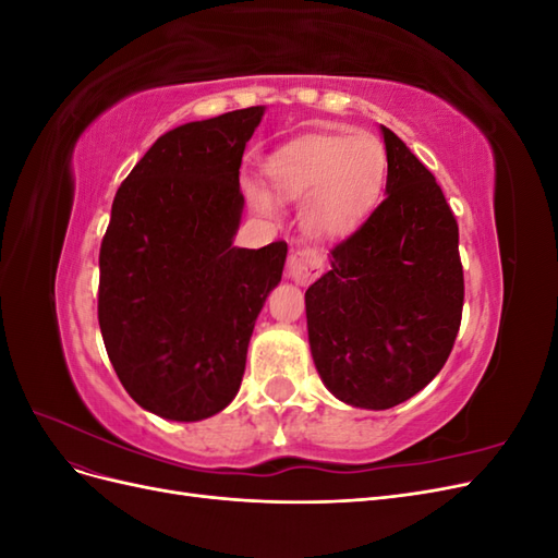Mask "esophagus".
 Masks as SVG:
<instances>
[{"label": "esophagus", "instance_id": "esophagus-1", "mask_svg": "<svg viewBox=\"0 0 558 558\" xmlns=\"http://www.w3.org/2000/svg\"><path fill=\"white\" fill-rule=\"evenodd\" d=\"M324 269V258L316 248H295L289 258V275L298 283H310Z\"/></svg>", "mask_w": 558, "mask_h": 558}]
</instances>
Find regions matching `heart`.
<instances>
[{
	"label": "heart",
	"mask_w": 558,
	"mask_h": 558,
	"mask_svg": "<svg viewBox=\"0 0 558 558\" xmlns=\"http://www.w3.org/2000/svg\"><path fill=\"white\" fill-rule=\"evenodd\" d=\"M265 172L275 191L302 199V223L314 238H342L373 211L386 183L388 158L375 134H310L269 158ZM260 214H275V199L248 189Z\"/></svg>",
	"instance_id": "obj_1"
}]
</instances>
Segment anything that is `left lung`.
I'll return each instance as SVG.
<instances>
[{
    "label": "left lung",
    "instance_id": "left-lung-1",
    "mask_svg": "<svg viewBox=\"0 0 558 558\" xmlns=\"http://www.w3.org/2000/svg\"><path fill=\"white\" fill-rule=\"evenodd\" d=\"M381 132L386 197L305 293L320 379L365 410L396 408L440 373L465 295L459 223L442 189L402 140Z\"/></svg>",
    "mask_w": 558,
    "mask_h": 558
}]
</instances>
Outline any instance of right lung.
<instances>
[{
    "label": "right lung",
    "mask_w": 558,
    "mask_h": 558,
    "mask_svg": "<svg viewBox=\"0 0 558 558\" xmlns=\"http://www.w3.org/2000/svg\"><path fill=\"white\" fill-rule=\"evenodd\" d=\"M263 111L162 134L113 197L99 246V330L130 398L162 418L228 408L263 302L281 281L286 242L232 246L244 146Z\"/></svg>",
    "instance_id": "add662e5"
}]
</instances>
